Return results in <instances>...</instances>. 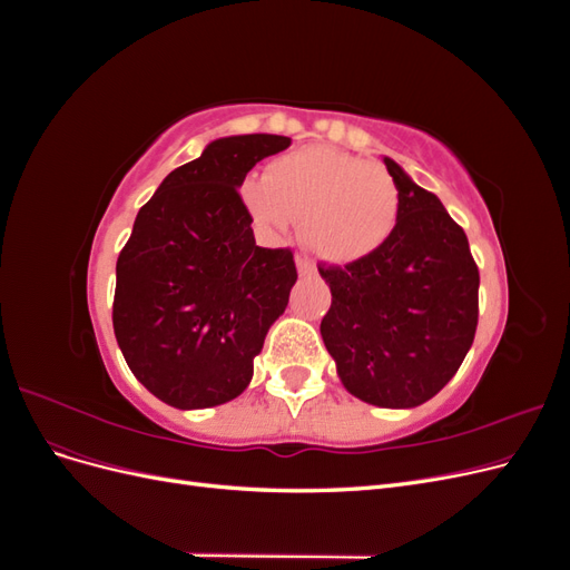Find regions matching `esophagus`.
<instances>
[{
  "mask_svg": "<svg viewBox=\"0 0 570 570\" xmlns=\"http://www.w3.org/2000/svg\"><path fill=\"white\" fill-rule=\"evenodd\" d=\"M297 271H299L302 275H312V273L316 271V266H314L312 258H306V256L297 254Z\"/></svg>",
  "mask_w": 570,
  "mask_h": 570,
  "instance_id": "34e87169",
  "label": "esophagus"
}]
</instances>
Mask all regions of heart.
Here are the masks:
<instances>
[{
	"mask_svg": "<svg viewBox=\"0 0 570 570\" xmlns=\"http://www.w3.org/2000/svg\"><path fill=\"white\" fill-rule=\"evenodd\" d=\"M258 226L285 233L302 218V239L323 262L354 264L381 249L402 214V193L381 164L314 145L273 159L264 178L239 185Z\"/></svg>",
	"mask_w": 570,
	"mask_h": 570,
	"instance_id": "heart-1",
	"label": "heart"
}]
</instances>
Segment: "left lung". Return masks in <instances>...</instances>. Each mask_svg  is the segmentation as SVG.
<instances>
[{"label":"left lung","mask_w":570,"mask_h":570,"mask_svg":"<svg viewBox=\"0 0 570 570\" xmlns=\"http://www.w3.org/2000/svg\"><path fill=\"white\" fill-rule=\"evenodd\" d=\"M402 193L387 243L354 264H318L333 304L321 321L342 385L361 402L409 409L459 371L478 327L480 273L442 202L385 159Z\"/></svg>","instance_id":"1"}]
</instances>
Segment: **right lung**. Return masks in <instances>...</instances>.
Segmentation results:
<instances>
[{"label":"right lung","mask_w":570,"mask_h":570,"mask_svg":"<svg viewBox=\"0 0 570 570\" xmlns=\"http://www.w3.org/2000/svg\"><path fill=\"white\" fill-rule=\"evenodd\" d=\"M283 135L220 137L170 170L116 262L114 333L132 375L176 409L226 404L249 385L297 281L289 247L254 243L237 187Z\"/></svg>","instance_id":"1"}]
</instances>
